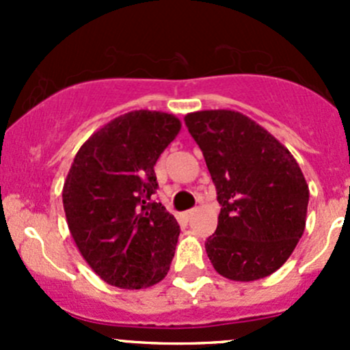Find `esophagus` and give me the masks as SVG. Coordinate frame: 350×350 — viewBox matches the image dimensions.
Returning a JSON list of instances; mask_svg holds the SVG:
<instances>
[{
    "mask_svg": "<svg viewBox=\"0 0 350 350\" xmlns=\"http://www.w3.org/2000/svg\"><path fill=\"white\" fill-rule=\"evenodd\" d=\"M193 215H195V210H188V211H185V213L181 215V218L185 221H189L193 218Z\"/></svg>",
    "mask_w": 350,
    "mask_h": 350,
    "instance_id": "obj_1",
    "label": "esophagus"
}]
</instances>
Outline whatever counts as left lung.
Here are the masks:
<instances>
[{"label":"left lung","mask_w":350,"mask_h":350,"mask_svg":"<svg viewBox=\"0 0 350 350\" xmlns=\"http://www.w3.org/2000/svg\"><path fill=\"white\" fill-rule=\"evenodd\" d=\"M185 122L221 206L217 230L204 242L215 271L232 281L271 276L305 232L310 189L298 162L241 111L203 109Z\"/></svg>","instance_id":"8db88e82"}]
</instances>
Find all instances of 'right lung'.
<instances>
[{
	"label": "right lung",
	"mask_w": 350,
	"mask_h": 350,
	"mask_svg": "<svg viewBox=\"0 0 350 350\" xmlns=\"http://www.w3.org/2000/svg\"><path fill=\"white\" fill-rule=\"evenodd\" d=\"M179 130L181 120L169 113L129 111L96 130L70 164L62 188L67 227L105 283L142 289L167 274L179 225L150 196L155 162Z\"/></svg>",
	"instance_id": "right-lung-1"
}]
</instances>
